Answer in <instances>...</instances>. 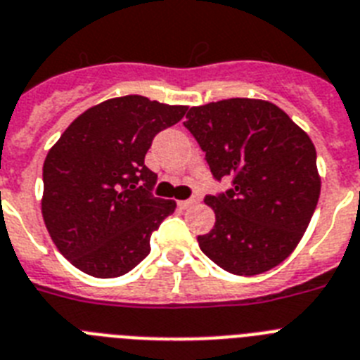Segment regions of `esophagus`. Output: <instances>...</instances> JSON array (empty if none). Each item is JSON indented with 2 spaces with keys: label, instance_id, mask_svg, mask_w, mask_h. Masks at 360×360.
Returning a JSON list of instances; mask_svg holds the SVG:
<instances>
[{
  "label": "esophagus",
  "instance_id": "34e87169",
  "mask_svg": "<svg viewBox=\"0 0 360 360\" xmlns=\"http://www.w3.org/2000/svg\"><path fill=\"white\" fill-rule=\"evenodd\" d=\"M199 203L198 198H192V199H185V201H177V207L181 208V210H186V208H190L192 205Z\"/></svg>",
  "mask_w": 360,
  "mask_h": 360
}]
</instances>
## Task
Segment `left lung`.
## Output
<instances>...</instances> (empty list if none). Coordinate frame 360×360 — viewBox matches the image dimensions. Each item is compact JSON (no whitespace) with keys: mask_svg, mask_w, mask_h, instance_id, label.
<instances>
[{"mask_svg":"<svg viewBox=\"0 0 360 360\" xmlns=\"http://www.w3.org/2000/svg\"><path fill=\"white\" fill-rule=\"evenodd\" d=\"M185 128L205 152L223 194L207 195L214 229L198 236L214 264L238 276L276 267L302 240L320 195L309 135L273 102L229 98L190 108Z\"/></svg>","mask_w":360,"mask_h":360,"instance_id":"obj_1","label":"left lung"}]
</instances>
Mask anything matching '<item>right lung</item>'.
Wrapping results in <instances>:
<instances>
[{
	"label": "right lung",
	"mask_w": 360,
	"mask_h": 360,
	"mask_svg": "<svg viewBox=\"0 0 360 360\" xmlns=\"http://www.w3.org/2000/svg\"><path fill=\"white\" fill-rule=\"evenodd\" d=\"M186 110L141 95L110 98L77 117L51 148L41 216L75 267L115 278L150 255V236L174 212L175 201L152 194L157 174L144 157L153 137Z\"/></svg>",
	"instance_id": "1"
}]
</instances>
